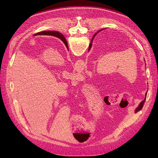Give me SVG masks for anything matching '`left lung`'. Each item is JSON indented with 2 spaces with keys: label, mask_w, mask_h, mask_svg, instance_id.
Wrapping results in <instances>:
<instances>
[{
  "label": "left lung",
  "mask_w": 158,
  "mask_h": 158,
  "mask_svg": "<svg viewBox=\"0 0 158 158\" xmlns=\"http://www.w3.org/2000/svg\"><path fill=\"white\" fill-rule=\"evenodd\" d=\"M57 35H58V36H60V37L61 38V40H63H63L64 39V40L66 42V40H65V38H64L63 37V35H62L61 34V33H60V32H59V34H58ZM63 39H64L63 40H62ZM89 48H90V47H89V49H90ZM145 99H146V97H145V99H144V100H143V101H142V102H141V103L139 104V106H138V107H137V108H136V112H138V111H140L141 110H142V107H143V104H144V102H145Z\"/></svg>",
  "instance_id": "obj_1"
}]
</instances>
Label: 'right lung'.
<instances>
[{
  "instance_id": "obj_1",
  "label": "right lung",
  "mask_w": 158,
  "mask_h": 158,
  "mask_svg": "<svg viewBox=\"0 0 158 158\" xmlns=\"http://www.w3.org/2000/svg\"><path fill=\"white\" fill-rule=\"evenodd\" d=\"M59 34V32H56V31H42V32H40L36 33L35 35H51L54 36H57V38H60V36H58L57 35Z\"/></svg>"
}]
</instances>
